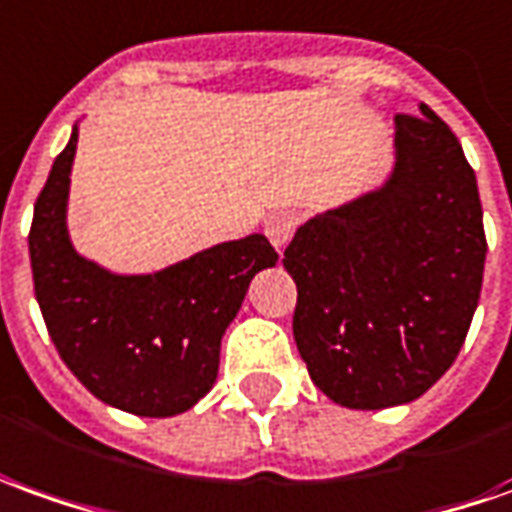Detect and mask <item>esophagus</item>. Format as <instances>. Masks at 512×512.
<instances>
[{
  "instance_id": "obj_1",
  "label": "esophagus",
  "mask_w": 512,
  "mask_h": 512,
  "mask_svg": "<svg viewBox=\"0 0 512 512\" xmlns=\"http://www.w3.org/2000/svg\"><path fill=\"white\" fill-rule=\"evenodd\" d=\"M295 228H298V217L292 214V211H273L267 220H264V234L270 239V245L276 250L287 248V242L295 234Z\"/></svg>"
}]
</instances>
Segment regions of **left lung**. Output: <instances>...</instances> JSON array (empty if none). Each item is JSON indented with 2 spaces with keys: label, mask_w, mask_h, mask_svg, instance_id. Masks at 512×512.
<instances>
[{
  "label": "left lung",
  "mask_w": 512,
  "mask_h": 512,
  "mask_svg": "<svg viewBox=\"0 0 512 512\" xmlns=\"http://www.w3.org/2000/svg\"><path fill=\"white\" fill-rule=\"evenodd\" d=\"M393 144L382 186L315 214L284 250L295 345L348 410L424 396L460 354L482 290V203L457 136L421 102L396 116Z\"/></svg>",
  "instance_id": "left-lung-1"
}]
</instances>
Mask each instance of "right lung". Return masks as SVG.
<instances>
[{
    "instance_id": "1",
    "label": "right lung",
    "mask_w": 512,
    "mask_h": 512,
    "mask_svg": "<svg viewBox=\"0 0 512 512\" xmlns=\"http://www.w3.org/2000/svg\"><path fill=\"white\" fill-rule=\"evenodd\" d=\"M77 150L55 158L30 228L35 301L66 368L116 410L169 418L217 382L220 343L259 270L278 262L264 234L222 242L158 273L122 276L80 256L66 203Z\"/></svg>"
}]
</instances>
